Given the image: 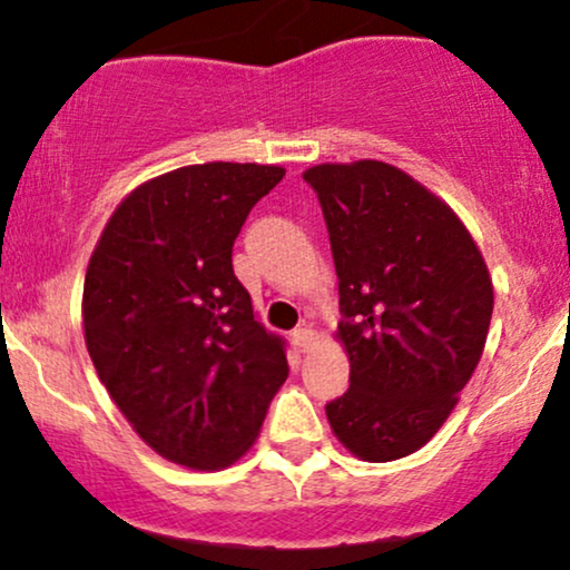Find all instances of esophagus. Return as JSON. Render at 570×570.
I'll return each instance as SVG.
<instances>
[{
    "label": "esophagus",
    "mask_w": 570,
    "mask_h": 570,
    "mask_svg": "<svg viewBox=\"0 0 570 570\" xmlns=\"http://www.w3.org/2000/svg\"><path fill=\"white\" fill-rule=\"evenodd\" d=\"M292 340H294V345H297L299 351H307V348H313V345H316L318 335L311 330V326H299V330L292 332Z\"/></svg>",
    "instance_id": "obj_1"
}]
</instances>
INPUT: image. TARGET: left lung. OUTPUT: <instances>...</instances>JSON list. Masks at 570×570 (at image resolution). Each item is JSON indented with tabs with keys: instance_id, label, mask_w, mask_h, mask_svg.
I'll return each instance as SVG.
<instances>
[{
	"instance_id": "obj_1",
	"label": "left lung",
	"mask_w": 570,
	"mask_h": 570,
	"mask_svg": "<svg viewBox=\"0 0 570 570\" xmlns=\"http://www.w3.org/2000/svg\"><path fill=\"white\" fill-rule=\"evenodd\" d=\"M303 179L330 230L351 362V389L326 417L362 461H396L440 431L480 364L493 281L453 208L410 174L356 160Z\"/></svg>"
}]
</instances>
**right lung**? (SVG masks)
Returning a JSON list of instances; mask_svg holds the SVG:
<instances>
[{"instance_id":"1","label":"right lung","mask_w":570,"mask_h":570,"mask_svg":"<svg viewBox=\"0 0 570 570\" xmlns=\"http://www.w3.org/2000/svg\"><path fill=\"white\" fill-rule=\"evenodd\" d=\"M281 166L203 163L144 181L104 227L82 326L109 396L155 453L225 469L257 440L289 375L284 340L254 318L233 244Z\"/></svg>"}]
</instances>
